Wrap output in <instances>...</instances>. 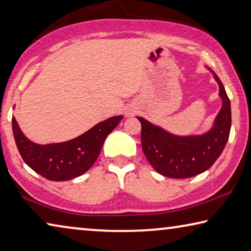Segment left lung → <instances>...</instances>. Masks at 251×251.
Here are the masks:
<instances>
[{"mask_svg":"<svg viewBox=\"0 0 251 251\" xmlns=\"http://www.w3.org/2000/svg\"><path fill=\"white\" fill-rule=\"evenodd\" d=\"M212 71V70H211ZM222 107L209 132L194 136H176L146 119L137 117L142 125V149L156 172L173 178L192 177L211 168L228 142L231 128V106L218 75Z\"/></svg>","mask_w":251,"mask_h":251,"instance_id":"obj_1","label":"left lung"}]
</instances>
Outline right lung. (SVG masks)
Listing matches in <instances>:
<instances>
[{
    "instance_id": "add662e5",
    "label": "right lung",
    "mask_w": 251,
    "mask_h": 251,
    "mask_svg": "<svg viewBox=\"0 0 251 251\" xmlns=\"http://www.w3.org/2000/svg\"><path fill=\"white\" fill-rule=\"evenodd\" d=\"M122 119L123 116L110 117L77 138L47 145L27 140L14 117L12 129L19 152L31 169L50 181H67L81 176L93 166L106 137Z\"/></svg>"
}]
</instances>
